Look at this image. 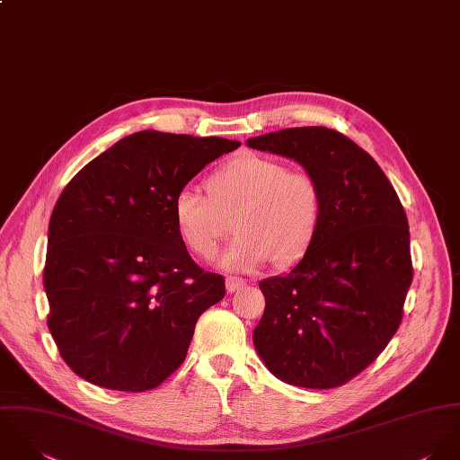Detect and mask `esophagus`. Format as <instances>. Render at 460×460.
<instances>
[{
	"label": "esophagus",
	"instance_id": "1",
	"mask_svg": "<svg viewBox=\"0 0 460 460\" xmlns=\"http://www.w3.org/2000/svg\"><path fill=\"white\" fill-rule=\"evenodd\" d=\"M245 284H247V280L243 277L227 276V279H226V288H227L229 293H234V291L242 289Z\"/></svg>",
	"mask_w": 460,
	"mask_h": 460
}]
</instances>
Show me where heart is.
<instances>
[{"instance_id": "heart-1", "label": "heart", "mask_w": 460, "mask_h": 460, "mask_svg": "<svg viewBox=\"0 0 460 460\" xmlns=\"http://www.w3.org/2000/svg\"><path fill=\"white\" fill-rule=\"evenodd\" d=\"M204 188L206 195L193 186L176 193L174 224L184 247L206 261L234 226L238 236L220 260L229 270L251 272L269 260L279 267L296 261L322 224L323 190L316 176L274 158H231L204 178Z\"/></svg>"}]
</instances>
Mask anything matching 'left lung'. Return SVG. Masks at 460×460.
Returning <instances> with one entry per match:
<instances>
[{
  "label": "left lung",
  "instance_id": "8db88e82",
  "mask_svg": "<svg viewBox=\"0 0 460 460\" xmlns=\"http://www.w3.org/2000/svg\"><path fill=\"white\" fill-rule=\"evenodd\" d=\"M247 146L296 160L323 190L322 224L302 261L260 282L256 350L286 384L343 385L400 327L412 282L405 209L376 162L340 131L289 128Z\"/></svg>",
  "mask_w": 460,
  "mask_h": 460
}]
</instances>
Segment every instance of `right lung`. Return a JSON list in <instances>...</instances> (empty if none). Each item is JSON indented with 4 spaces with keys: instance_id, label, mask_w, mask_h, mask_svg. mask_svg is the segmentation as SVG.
Masks as SVG:
<instances>
[{
    "instance_id": "obj_1",
    "label": "right lung",
    "mask_w": 460,
    "mask_h": 460,
    "mask_svg": "<svg viewBox=\"0 0 460 460\" xmlns=\"http://www.w3.org/2000/svg\"><path fill=\"white\" fill-rule=\"evenodd\" d=\"M240 142L160 131L119 140L60 193L49 220L44 288L62 359L95 385L142 393L183 365L199 316L224 277L188 254L176 193Z\"/></svg>"
}]
</instances>
